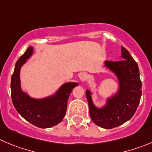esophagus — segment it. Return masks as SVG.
<instances>
[{
    "mask_svg": "<svg viewBox=\"0 0 152 152\" xmlns=\"http://www.w3.org/2000/svg\"><path fill=\"white\" fill-rule=\"evenodd\" d=\"M79 79H80V81L82 82V83H84V82H86V79H87L88 75L86 74V73H80V74H79Z\"/></svg>",
    "mask_w": 152,
    "mask_h": 152,
    "instance_id": "1",
    "label": "esophagus"
}]
</instances>
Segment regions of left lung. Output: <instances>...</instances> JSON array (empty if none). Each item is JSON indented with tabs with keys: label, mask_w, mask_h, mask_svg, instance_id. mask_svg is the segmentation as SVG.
Instances as JSON below:
<instances>
[{
	"label": "left lung",
	"mask_w": 152,
	"mask_h": 152,
	"mask_svg": "<svg viewBox=\"0 0 152 152\" xmlns=\"http://www.w3.org/2000/svg\"><path fill=\"white\" fill-rule=\"evenodd\" d=\"M121 61L104 62V66L115 75L118 83L117 92L106 99L103 107L94 104L91 91L87 89L86 97L88 102L91 120L99 127L112 129L130 120L140 103L142 95V83L137 62L128 51L121 46Z\"/></svg>",
	"instance_id": "1"
}]
</instances>
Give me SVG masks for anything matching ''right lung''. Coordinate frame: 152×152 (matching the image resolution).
<instances>
[{
  "mask_svg": "<svg viewBox=\"0 0 152 152\" xmlns=\"http://www.w3.org/2000/svg\"><path fill=\"white\" fill-rule=\"evenodd\" d=\"M33 52L34 48L29 46L15 63L11 78V97L16 111L26 121L40 128H49L63 120L69 94L78 83H64L55 94L44 98L31 97L21 87L20 70Z\"/></svg>",
  "mask_w": 152,
  "mask_h": 152,
  "instance_id": "1",
  "label": "right lung"
}]
</instances>
